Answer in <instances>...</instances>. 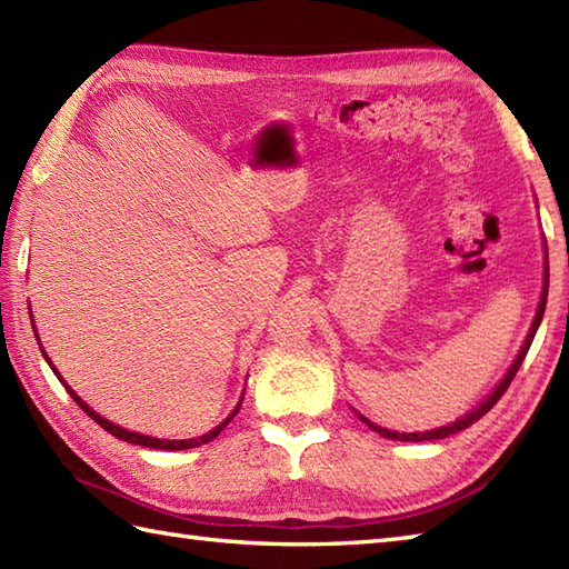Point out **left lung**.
I'll return each instance as SVG.
<instances>
[{"label": "left lung", "mask_w": 569, "mask_h": 569, "mask_svg": "<svg viewBox=\"0 0 569 569\" xmlns=\"http://www.w3.org/2000/svg\"><path fill=\"white\" fill-rule=\"evenodd\" d=\"M546 303H548V269H546V288H542V298H540V306H538V312H536L533 328H530V332H528V337H526V342H523V347H521V352H518V357H516V361L511 365L509 373H506L503 381L497 386V389H493V393L487 398V401L481 403L477 410H471V413H469V416H465L462 420H457V422H452V426H445V428H438V430H428V432H408V435H406V432L398 435V432H391V430H383V428H379V426H373V422H369L367 418H361V420H365L371 430H377V432L386 435V438H393V440H408V442L440 440V438H447V435H452V432H459V430L469 428L471 422H477L481 416H487L489 410H491L493 406H497L499 398L506 393V389H509V386H511V381H513V377H516V371L521 369L523 359H526L528 349H530V342H533V337H536V332H538V325H540V320H542V312H546Z\"/></svg>", "instance_id": "obj_1"}]
</instances>
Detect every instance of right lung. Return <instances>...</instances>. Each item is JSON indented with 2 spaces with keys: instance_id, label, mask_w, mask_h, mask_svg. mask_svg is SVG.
I'll list each match as a JSON object with an SVG mask.
<instances>
[{
  "instance_id": "right-lung-1",
  "label": "right lung",
  "mask_w": 569,
  "mask_h": 569,
  "mask_svg": "<svg viewBox=\"0 0 569 569\" xmlns=\"http://www.w3.org/2000/svg\"><path fill=\"white\" fill-rule=\"evenodd\" d=\"M33 335H36V330H33ZM36 337H39V335H36ZM39 347H41V342H39ZM41 352H43V347H41ZM43 357H46V352H43ZM46 361H48V365H51V359H48L46 357ZM51 369H53V373H56V377L60 379V373L56 371V367L51 365ZM60 383H63L66 386V391L72 396V401H76L82 410H84V413H88L94 422H98V426L100 428H104L107 432H110V435H114V438H119V440H124V442H131V445H141V447H153V450H188V447H198V445H204V442H210V440H214L217 438V435H220L224 428H227V422L229 420H232L234 416H237V410H239V406L232 410V416H229L224 422H222V426H217L214 430H210L208 435H200V438L198 440H159V438H149V435H139V432H129V430H124V428H119V426H114V422H110V420H104L102 416H98V413H94V410L88 406V403H84L82 401V398H78V393L76 391H72L70 389V386L63 381V379H60Z\"/></svg>"
}]
</instances>
